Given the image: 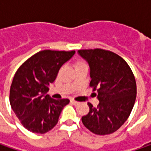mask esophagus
<instances>
[{
	"instance_id": "34e87169",
	"label": "esophagus",
	"mask_w": 151,
	"mask_h": 151,
	"mask_svg": "<svg viewBox=\"0 0 151 151\" xmlns=\"http://www.w3.org/2000/svg\"><path fill=\"white\" fill-rule=\"evenodd\" d=\"M70 103H71V104H73V105H78L79 104L78 101H74V100H70Z\"/></svg>"
}]
</instances>
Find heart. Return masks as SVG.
<instances>
[{"mask_svg":"<svg viewBox=\"0 0 151 151\" xmlns=\"http://www.w3.org/2000/svg\"><path fill=\"white\" fill-rule=\"evenodd\" d=\"M80 64H81V63H80ZM80 64H78V65H80Z\"/></svg>","mask_w":151,"mask_h":151,"instance_id":"obj_1","label":"heart"}]
</instances>
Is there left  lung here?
Wrapping results in <instances>:
<instances>
[{"label":"left lung","mask_w":151,"mask_h":151,"mask_svg":"<svg viewBox=\"0 0 151 151\" xmlns=\"http://www.w3.org/2000/svg\"><path fill=\"white\" fill-rule=\"evenodd\" d=\"M90 68V86L96 90L99 104L87 103L89 113L81 118L91 132L105 135L117 131L128 119L136 99L135 78L126 61L101 49L78 50Z\"/></svg>","instance_id":"left-lung-1"}]
</instances>
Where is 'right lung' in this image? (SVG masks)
I'll list each match as a JSON object with an SVG mask.
<instances>
[{
    "mask_svg": "<svg viewBox=\"0 0 151 151\" xmlns=\"http://www.w3.org/2000/svg\"><path fill=\"white\" fill-rule=\"evenodd\" d=\"M75 51H40L26 60L15 74L10 89L13 112L27 130L45 134L57 124L69 99L55 100L47 95L60 67Z\"/></svg>",
    "mask_w": 151,
    "mask_h": 151,
    "instance_id": "1",
    "label": "right lung"
}]
</instances>
